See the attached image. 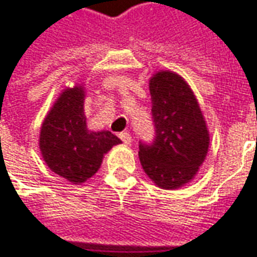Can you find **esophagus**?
<instances>
[{"label":"esophagus","instance_id":"34e87169","mask_svg":"<svg viewBox=\"0 0 257 257\" xmlns=\"http://www.w3.org/2000/svg\"><path fill=\"white\" fill-rule=\"evenodd\" d=\"M118 139L121 140L124 144H130V143H132V136H130V133L127 132L120 133V134H118Z\"/></svg>","mask_w":257,"mask_h":257}]
</instances>
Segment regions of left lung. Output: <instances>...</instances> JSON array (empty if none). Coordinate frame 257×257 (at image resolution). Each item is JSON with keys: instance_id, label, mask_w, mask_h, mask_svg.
Listing matches in <instances>:
<instances>
[{"instance_id": "left-lung-1", "label": "left lung", "mask_w": 257, "mask_h": 257, "mask_svg": "<svg viewBox=\"0 0 257 257\" xmlns=\"http://www.w3.org/2000/svg\"><path fill=\"white\" fill-rule=\"evenodd\" d=\"M155 140L140 144V162L161 189H179L196 176L210 146L199 102L183 78L158 71L150 79Z\"/></svg>"}]
</instances>
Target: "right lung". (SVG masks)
<instances>
[{
	"mask_svg": "<svg viewBox=\"0 0 257 257\" xmlns=\"http://www.w3.org/2000/svg\"><path fill=\"white\" fill-rule=\"evenodd\" d=\"M84 98L85 89L81 85L61 92L44 117L39 137L44 162L74 185L92 178L106 152L121 143L107 130H88Z\"/></svg>",
	"mask_w": 257,
	"mask_h": 257,
	"instance_id": "1",
	"label": "right lung"
}]
</instances>
